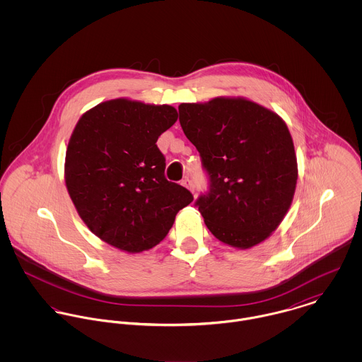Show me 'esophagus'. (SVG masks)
Here are the masks:
<instances>
[{
    "label": "esophagus",
    "mask_w": 362,
    "mask_h": 362,
    "mask_svg": "<svg viewBox=\"0 0 362 362\" xmlns=\"http://www.w3.org/2000/svg\"><path fill=\"white\" fill-rule=\"evenodd\" d=\"M185 188H188L189 191H192L194 192V182L189 180V178H185V180H182V182H181Z\"/></svg>",
    "instance_id": "obj_1"
}]
</instances>
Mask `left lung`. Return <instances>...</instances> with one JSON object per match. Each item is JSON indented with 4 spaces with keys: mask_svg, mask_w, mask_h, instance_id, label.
<instances>
[{
    "mask_svg": "<svg viewBox=\"0 0 362 362\" xmlns=\"http://www.w3.org/2000/svg\"><path fill=\"white\" fill-rule=\"evenodd\" d=\"M178 112L206 171L209 191L195 206L207 228L235 248L262 243L284 218L296 191L297 157L286 122L240 98L182 103Z\"/></svg>",
    "mask_w": 362,
    "mask_h": 362,
    "instance_id": "left-lung-1",
    "label": "left lung"
}]
</instances>
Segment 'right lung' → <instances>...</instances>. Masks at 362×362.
<instances>
[{
  "mask_svg": "<svg viewBox=\"0 0 362 362\" xmlns=\"http://www.w3.org/2000/svg\"><path fill=\"white\" fill-rule=\"evenodd\" d=\"M178 118L171 105L115 99L78 121L65 184L81 218L104 243L131 254L157 245L194 197L165 178L156 142Z\"/></svg>",
  "mask_w": 362,
  "mask_h": 362,
  "instance_id": "obj_1",
  "label": "right lung"
}]
</instances>
